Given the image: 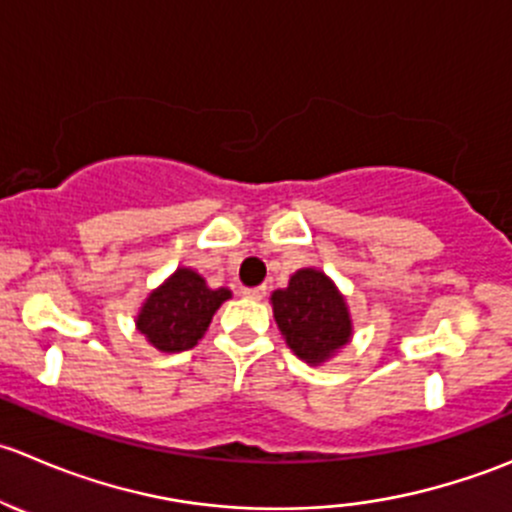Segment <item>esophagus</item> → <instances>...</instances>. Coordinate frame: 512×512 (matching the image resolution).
Listing matches in <instances>:
<instances>
[{
  "instance_id": "34e87169",
  "label": "esophagus",
  "mask_w": 512,
  "mask_h": 512,
  "mask_svg": "<svg viewBox=\"0 0 512 512\" xmlns=\"http://www.w3.org/2000/svg\"><path fill=\"white\" fill-rule=\"evenodd\" d=\"M246 298H254V301H261L266 298V286H254V288H244Z\"/></svg>"
}]
</instances>
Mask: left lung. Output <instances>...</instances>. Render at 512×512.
I'll use <instances>...</instances> for the list:
<instances>
[{"label":"left lung","mask_w":512,"mask_h":512,"mask_svg":"<svg viewBox=\"0 0 512 512\" xmlns=\"http://www.w3.org/2000/svg\"><path fill=\"white\" fill-rule=\"evenodd\" d=\"M271 303L288 348L311 366L328 361L351 341L353 321L346 298L318 268L293 273L286 288L271 293Z\"/></svg>","instance_id":"1"}]
</instances>
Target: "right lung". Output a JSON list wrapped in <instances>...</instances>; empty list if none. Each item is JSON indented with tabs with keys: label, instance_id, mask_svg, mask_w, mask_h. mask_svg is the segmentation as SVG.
<instances>
[{
	"label": "right lung",
	"instance_id": "obj_1",
	"mask_svg": "<svg viewBox=\"0 0 512 512\" xmlns=\"http://www.w3.org/2000/svg\"><path fill=\"white\" fill-rule=\"evenodd\" d=\"M229 298V288H209L201 273L181 266L149 293L136 316V328L159 351H189L204 338L214 313Z\"/></svg>",
	"mask_w": 512,
	"mask_h": 512
}]
</instances>
